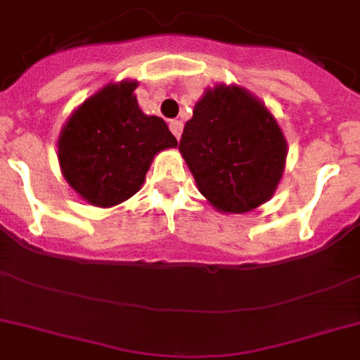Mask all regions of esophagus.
<instances>
[{"mask_svg":"<svg viewBox=\"0 0 360 360\" xmlns=\"http://www.w3.org/2000/svg\"><path fill=\"white\" fill-rule=\"evenodd\" d=\"M169 130H172V134H174L175 138L179 140L181 132H183V123H181V121H177V120L169 121Z\"/></svg>","mask_w":360,"mask_h":360,"instance_id":"1","label":"esophagus"}]
</instances>
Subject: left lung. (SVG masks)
<instances>
[{
	"instance_id": "left-lung-1",
	"label": "left lung",
	"mask_w": 360,
	"mask_h": 360,
	"mask_svg": "<svg viewBox=\"0 0 360 360\" xmlns=\"http://www.w3.org/2000/svg\"><path fill=\"white\" fill-rule=\"evenodd\" d=\"M198 191L217 211L250 213L276 192L288 141L271 110L237 84L207 87L179 141Z\"/></svg>"
}]
</instances>
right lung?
<instances>
[{"label":"right lung","instance_id":"1","mask_svg":"<svg viewBox=\"0 0 360 360\" xmlns=\"http://www.w3.org/2000/svg\"><path fill=\"white\" fill-rule=\"evenodd\" d=\"M136 80L110 82L70 114L58 160L72 191L95 207H115L140 191L153 158L177 147L168 124L138 106Z\"/></svg>","mask_w":360,"mask_h":360}]
</instances>
